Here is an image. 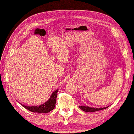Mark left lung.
Returning <instances> with one entry per match:
<instances>
[{
    "instance_id": "obj_1",
    "label": "left lung",
    "mask_w": 134,
    "mask_h": 134,
    "mask_svg": "<svg viewBox=\"0 0 134 134\" xmlns=\"http://www.w3.org/2000/svg\"><path fill=\"white\" fill-rule=\"evenodd\" d=\"M108 107H104V108H92L88 106H84V105H81V106H79V108L82 110L84 111L85 112H94V111H99V110H104L107 108H108Z\"/></svg>"
}]
</instances>
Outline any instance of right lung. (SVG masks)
<instances>
[{
    "label": "right lung",
    "instance_id": "1",
    "mask_svg": "<svg viewBox=\"0 0 134 134\" xmlns=\"http://www.w3.org/2000/svg\"><path fill=\"white\" fill-rule=\"evenodd\" d=\"M58 89L55 90L51 94L50 98L44 104H41L39 106H26L23 105V106L27 110L34 113H47L53 110L55 107V102H56L57 93L58 92ZM22 105V104H21Z\"/></svg>",
    "mask_w": 134,
    "mask_h": 134
}]
</instances>
